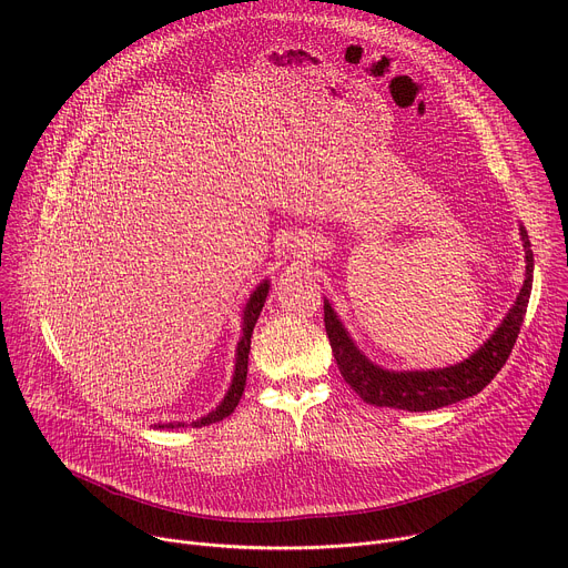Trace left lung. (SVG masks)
<instances>
[{
  "instance_id": "left-lung-1",
  "label": "left lung",
  "mask_w": 568,
  "mask_h": 568,
  "mask_svg": "<svg viewBox=\"0 0 568 568\" xmlns=\"http://www.w3.org/2000/svg\"><path fill=\"white\" fill-rule=\"evenodd\" d=\"M519 231L526 250L524 287L519 290L515 305L501 321V326L493 333V337L460 364L432 371L379 368L355 346L333 305L328 301H323V321H326V333L339 373L364 402L375 404V407H390L404 412H434L480 393L495 379V375L504 368L506 359L513 353L532 290L530 242L526 229L521 226Z\"/></svg>"
}]
</instances>
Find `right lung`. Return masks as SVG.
<instances>
[{
  "instance_id": "right-lung-1",
  "label": "right lung",
  "mask_w": 568,
  "mask_h": 568,
  "mask_svg": "<svg viewBox=\"0 0 568 568\" xmlns=\"http://www.w3.org/2000/svg\"><path fill=\"white\" fill-rule=\"evenodd\" d=\"M267 292H270V281H263L254 290V294L250 296V301L245 305V314H242V337H240L237 348H235V371H233V379H231V386H229L224 399L217 404V407L209 416L191 423V427H206V425L220 423L226 416H231L233 409L237 407V402L242 397V390H245V384H247V364H250L252 333H254V326H256V321L261 316V310L265 305ZM154 427H159V429H178V427H184V423H169V425H154Z\"/></svg>"
}]
</instances>
